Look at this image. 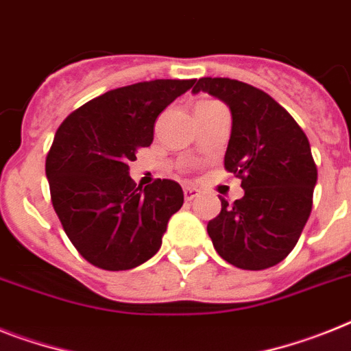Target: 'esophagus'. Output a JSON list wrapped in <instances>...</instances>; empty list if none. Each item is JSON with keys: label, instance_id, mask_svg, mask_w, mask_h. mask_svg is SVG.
Returning a JSON list of instances; mask_svg holds the SVG:
<instances>
[{"label": "esophagus", "instance_id": "34e87169", "mask_svg": "<svg viewBox=\"0 0 351 351\" xmlns=\"http://www.w3.org/2000/svg\"><path fill=\"white\" fill-rule=\"evenodd\" d=\"M198 194H199V191L196 189V187H189V185H187V187H184V198L187 199V202H193V199L196 198Z\"/></svg>", "mask_w": 351, "mask_h": 351}]
</instances>
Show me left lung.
Returning a JSON list of instances; mask_svg holds the SVG:
<instances>
[{
	"label": "left lung",
	"mask_w": 351,
	"mask_h": 351,
	"mask_svg": "<svg viewBox=\"0 0 351 351\" xmlns=\"http://www.w3.org/2000/svg\"><path fill=\"white\" fill-rule=\"evenodd\" d=\"M194 94L228 105L232 134L225 169L241 178L244 196L208 221L216 252L241 269H267L298 243L312 210L317 169L307 135L264 90L230 78H199Z\"/></svg>",
	"instance_id": "1"
}]
</instances>
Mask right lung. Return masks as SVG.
I'll list each match as a JSON object with an SVG mask.
<instances>
[{
	"label": "right lung",
	"mask_w": 351,
	"mask_h": 351,
	"mask_svg": "<svg viewBox=\"0 0 351 351\" xmlns=\"http://www.w3.org/2000/svg\"><path fill=\"white\" fill-rule=\"evenodd\" d=\"M194 80H152L108 90L58 126L46 176L53 208L82 257L107 271L141 266L160 250L167 221L184 205L175 180L137 187L128 173L153 141L158 114Z\"/></svg>",
	"instance_id": "right-lung-1"
}]
</instances>
